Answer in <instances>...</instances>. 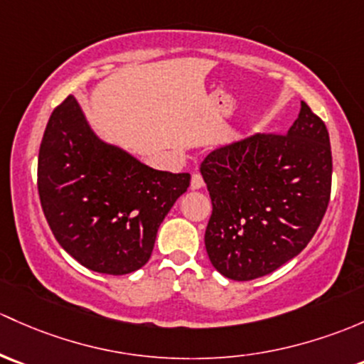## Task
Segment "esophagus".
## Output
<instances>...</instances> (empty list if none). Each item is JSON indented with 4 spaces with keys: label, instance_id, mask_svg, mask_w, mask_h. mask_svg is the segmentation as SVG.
<instances>
[{
    "label": "esophagus",
    "instance_id": "1",
    "mask_svg": "<svg viewBox=\"0 0 364 364\" xmlns=\"http://www.w3.org/2000/svg\"><path fill=\"white\" fill-rule=\"evenodd\" d=\"M190 186H192V190H200L202 186H204V178H202L200 172H195L192 176V183H190Z\"/></svg>",
    "mask_w": 364,
    "mask_h": 364
}]
</instances>
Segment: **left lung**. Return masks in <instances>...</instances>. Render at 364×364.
<instances>
[{
    "label": "left lung",
    "mask_w": 364,
    "mask_h": 364,
    "mask_svg": "<svg viewBox=\"0 0 364 364\" xmlns=\"http://www.w3.org/2000/svg\"><path fill=\"white\" fill-rule=\"evenodd\" d=\"M331 171L330 134L304 101L286 134H258L205 156V251L214 269L251 281L301 252L328 209Z\"/></svg>",
    "instance_id": "obj_1"
}]
</instances>
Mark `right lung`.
I'll list each match as a JSON object with an SVG mask.
<instances>
[{
    "mask_svg": "<svg viewBox=\"0 0 364 364\" xmlns=\"http://www.w3.org/2000/svg\"><path fill=\"white\" fill-rule=\"evenodd\" d=\"M188 185V172L151 169L102 143L73 95L48 118L38 155L41 209L63 250L94 272L141 269Z\"/></svg>",
    "mask_w": 364,
    "mask_h": 364,
    "instance_id": "1",
    "label": "right lung"
}]
</instances>
